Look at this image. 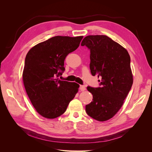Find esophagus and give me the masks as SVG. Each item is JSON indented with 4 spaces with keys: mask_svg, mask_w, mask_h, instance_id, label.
<instances>
[{
    "mask_svg": "<svg viewBox=\"0 0 152 152\" xmlns=\"http://www.w3.org/2000/svg\"><path fill=\"white\" fill-rule=\"evenodd\" d=\"M79 89H80V90L81 91H84V90H86V87H85V86H84V85H80V87H79Z\"/></svg>",
    "mask_w": 152,
    "mask_h": 152,
    "instance_id": "obj_1",
    "label": "esophagus"
}]
</instances>
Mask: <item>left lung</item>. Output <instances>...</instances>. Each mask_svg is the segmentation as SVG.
I'll return each instance as SVG.
<instances>
[{"instance_id": "8db88e82", "label": "left lung", "mask_w": 152, "mask_h": 152, "mask_svg": "<svg viewBox=\"0 0 152 152\" xmlns=\"http://www.w3.org/2000/svg\"><path fill=\"white\" fill-rule=\"evenodd\" d=\"M82 46L90 50V70L97 75L99 87H87L93 102L86 105L89 116L106 121L115 115L124 103L133 83L131 58L127 50L106 35H88Z\"/></svg>"}]
</instances>
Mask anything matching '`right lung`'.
<instances>
[{"mask_svg": "<svg viewBox=\"0 0 152 152\" xmlns=\"http://www.w3.org/2000/svg\"><path fill=\"white\" fill-rule=\"evenodd\" d=\"M83 36H56L32 48L27 53L23 72L25 88L40 115L55 118L65 113L79 85L61 80L67 55L79 46Z\"/></svg>", "mask_w": 152, "mask_h": 152, "instance_id": "right-lung-1", "label": "right lung"}]
</instances>
